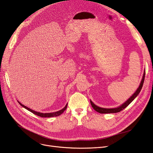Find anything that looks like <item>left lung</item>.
I'll return each mask as SVG.
<instances>
[{
	"mask_svg": "<svg viewBox=\"0 0 153 153\" xmlns=\"http://www.w3.org/2000/svg\"><path fill=\"white\" fill-rule=\"evenodd\" d=\"M145 71L143 73V77H142V81L140 82V84L138 87V89H137V91H135V93H134L130 98H129L126 102L124 103L123 104H122L121 106H118L117 108H101L100 107V106H96L94 103H92V101L91 100L90 102L91 104L92 107L94 108V110H95L96 112H98L100 114H110V113H117V112H121V110H123V109H124L127 106H128L129 104H130L132 101H133V100L135 99L136 97L138 95V94L140 93V92L142 89L143 84V82H144V78H145Z\"/></svg>",
	"mask_w": 153,
	"mask_h": 153,
	"instance_id": "8db88e82",
	"label": "left lung"
}]
</instances>
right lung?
Masks as SVG:
<instances>
[{
	"label": "right lung",
	"instance_id": "add662e5",
	"mask_svg": "<svg viewBox=\"0 0 153 153\" xmlns=\"http://www.w3.org/2000/svg\"><path fill=\"white\" fill-rule=\"evenodd\" d=\"M18 103H20V105L23 106V107L26 108L27 110H28L29 111H30V112H31L32 113H33L34 114L38 115V116H39V117H56V116H59V115H60L61 114H62L64 111L67 108V105H68V103L66 105V106H64V108H63L62 110H59L57 111V112H52V113H41V112H36V111L34 110H32V109L27 107L26 106L22 105V103H20L19 101H18Z\"/></svg>",
	"mask_w": 153,
	"mask_h": 153
}]
</instances>
